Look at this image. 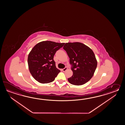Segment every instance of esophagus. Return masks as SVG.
I'll return each instance as SVG.
<instances>
[{
  "label": "esophagus",
  "instance_id": "1",
  "mask_svg": "<svg viewBox=\"0 0 125 125\" xmlns=\"http://www.w3.org/2000/svg\"><path fill=\"white\" fill-rule=\"evenodd\" d=\"M67 70V67H65V68H64V69H62V71H63V72H65L66 70Z\"/></svg>",
  "mask_w": 125,
  "mask_h": 125
}]
</instances>
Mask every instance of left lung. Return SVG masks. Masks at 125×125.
<instances>
[{"label":"left lung","mask_w":125,"mask_h":125,"mask_svg":"<svg viewBox=\"0 0 125 125\" xmlns=\"http://www.w3.org/2000/svg\"><path fill=\"white\" fill-rule=\"evenodd\" d=\"M72 64L73 75L68 81L73 85H82L93 76L97 61L93 50L80 42H68L64 45Z\"/></svg>","instance_id":"1"}]
</instances>
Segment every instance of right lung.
<instances>
[{"label": "right lung", "mask_w": 125, "mask_h": 125, "mask_svg": "<svg viewBox=\"0 0 125 125\" xmlns=\"http://www.w3.org/2000/svg\"><path fill=\"white\" fill-rule=\"evenodd\" d=\"M64 43L42 41L29 52L28 63L29 72L35 80L42 83L53 82L60 71L56 68L53 56Z\"/></svg>", "instance_id": "1"}]
</instances>
